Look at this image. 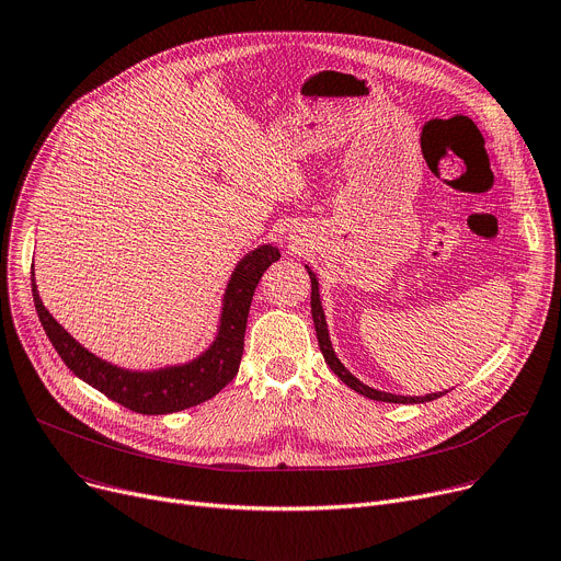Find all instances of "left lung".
Segmentation results:
<instances>
[{
	"mask_svg": "<svg viewBox=\"0 0 561 561\" xmlns=\"http://www.w3.org/2000/svg\"><path fill=\"white\" fill-rule=\"evenodd\" d=\"M308 274H310V280H312V319H314V328H317V339H319V348L323 353V359L325 364L332 368V373L346 383L351 386L353 391H357L359 396H366L368 400H377V402H396V404H420V402H431L436 400L445 393H431V396H424V398H409V396H393V393H383V391H375L370 389V386L362 383L351 370H346V366H343L339 362V357L334 355L332 351V343H330V336H328V323H325V314H323V308H321V298H319V280L317 276L312 274L310 267H306Z\"/></svg>",
	"mask_w": 561,
	"mask_h": 561,
	"instance_id": "1",
	"label": "left lung"
}]
</instances>
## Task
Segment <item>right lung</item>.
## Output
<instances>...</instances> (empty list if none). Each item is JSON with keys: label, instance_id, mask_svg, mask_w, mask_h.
I'll return each mask as SVG.
<instances>
[{"label": "right lung", "instance_id": "obj_1", "mask_svg": "<svg viewBox=\"0 0 561 561\" xmlns=\"http://www.w3.org/2000/svg\"><path fill=\"white\" fill-rule=\"evenodd\" d=\"M280 251L276 247L263 244L247 253L238 263L225 291L218 336H215L208 351H204L197 359L188 364L146 373L118 368L110 362H103L88 348H82L80 343L49 314V310L42 306L35 278L31 287L39 323L73 375L94 386L96 391H101L110 400L123 404L125 409L144 415H163L184 411L188 407L210 400L238 375L253 291L257 283H261L263 274L267 272V267L276 263Z\"/></svg>", "mask_w": 561, "mask_h": 561}]
</instances>
